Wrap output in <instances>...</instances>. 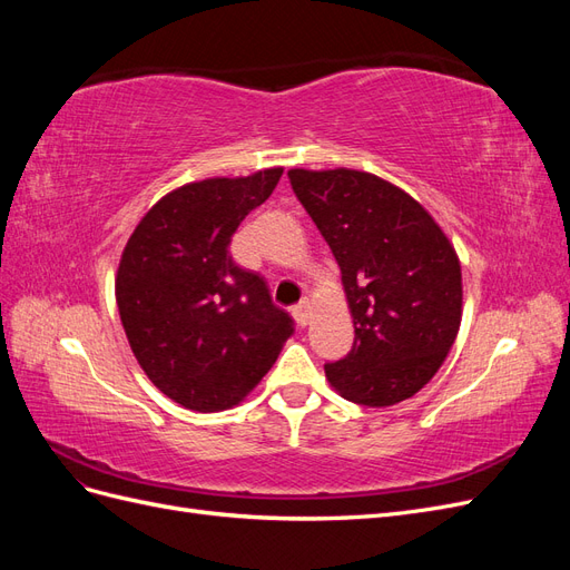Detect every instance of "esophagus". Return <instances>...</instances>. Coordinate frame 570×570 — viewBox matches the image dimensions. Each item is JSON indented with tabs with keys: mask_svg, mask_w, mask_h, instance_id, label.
<instances>
[{
	"mask_svg": "<svg viewBox=\"0 0 570 570\" xmlns=\"http://www.w3.org/2000/svg\"><path fill=\"white\" fill-rule=\"evenodd\" d=\"M292 316H295L297 325H308V321H312V304L302 299L297 306H292Z\"/></svg>",
	"mask_w": 570,
	"mask_h": 570,
	"instance_id": "1",
	"label": "esophagus"
}]
</instances>
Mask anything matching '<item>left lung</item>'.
Returning a JSON list of instances; mask_svg holds the SVG:
<instances>
[{
    "mask_svg": "<svg viewBox=\"0 0 570 570\" xmlns=\"http://www.w3.org/2000/svg\"><path fill=\"white\" fill-rule=\"evenodd\" d=\"M292 189L333 249L354 321L352 352L325 366L354 404L392 406L444 364L461 325V262L423 204L354 168L287 170Z\"/></svg>",
    "mask_w": 570,
    "mask_h": 570,
    "instance_id": "1",
    "label": "left lung"
}]
</instances>
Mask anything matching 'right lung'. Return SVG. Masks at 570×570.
I'll use <instances>...</instances> for the list:
<instances>
[{
  "mask_svg": "<svg viewBox=\"0 0 570 570\" xmlns=\"http://www.w3.org/2000/svg\"><path fill=\"white\" fill-rule=\"evenodd\" d=\"M281 166L206 178L164 195L137 223L116 271V304L149 381L185 409H233L262 383L292 335L264 278L228 252Z\"/></svg>",
  "mask_w": 570,
  "mask_h": 570,
  "instance_id": "right-lung-1",
  "label": "right lung"
}]
</instances>
